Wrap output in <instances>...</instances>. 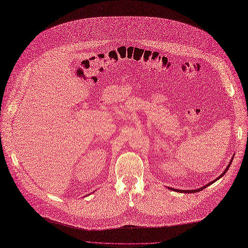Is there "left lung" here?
<instances>
[{
	"label": "left lung",
	"mask_w": 248,
	"mask_h": 248,
	"mask_svg": "<svg viewBox=\"0 0 248 248\" xmlns=\"http://www.w3.org/2000/svg\"><path fill=\"white\" fill-rule=\"evenodd\" d=\"M232 159H233V157H232ZM232 160H231V162H230V164H229V166H228V167H227V169H226V170H224V171H223V172H222V174H221V175H220V176H219V177H218V178H217V179H215V180H214V181H213V182H211V183H209V184H208V185H206V186H204V187H202V188H199V189H197V190H186V191H185V190H177V189H171V188H169V189H170V190H174V191H176V192H180V193H196V192H200V191H202V190H204V189H205V188H206V187H208V186H210V185H211V184H213V183H214V182H216V181H217V180H218V179H219V178H220V177H222V176H223V175H224V174H226V173H227V171H228V170H229V168H230V166H231V164H232Z\"/></svg>",
	"instance_id": "left-lung-1"
}]
</instances>
